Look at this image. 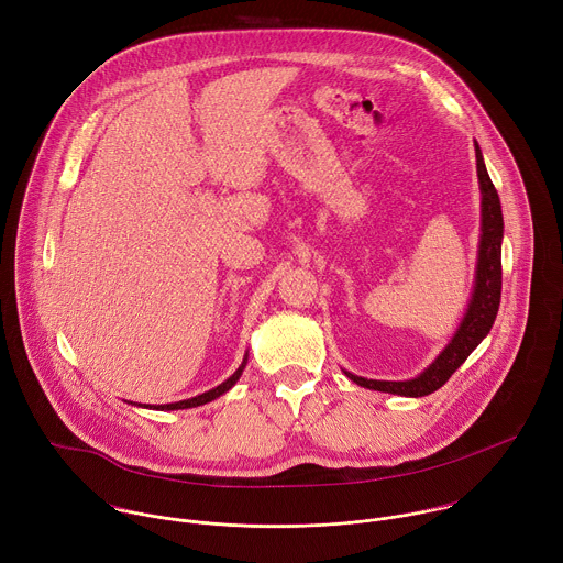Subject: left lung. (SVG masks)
Segmentation results:
<instances>
[{"label": "left lung", "mask_w": 563, "mask_h": 563, "mask_svg": "<svg viewBox=\"0 0 563 563\" xmlns=\"http://www.w3.org/2000/svg\"><path fill=\"white\" fill-rule=\"evenodd\" d=\"M476 155V176L481 189V240H478V258H476V276L470 305L452 341L445 350L434 358V363L423 369L417 378L410 380H374L356 374H347L361 387L378 389L387 394L400 396H428L437 391L445 380L463 365V361L472 354V350L488 336L501 302V238H504V216L499 194L488 176L481 155L478 144L474 142Z\"/></svg>", "instance_id": "obj_1"}]
</instances>
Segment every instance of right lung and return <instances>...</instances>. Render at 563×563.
<instances>
[{
	"label": "right lung",
	"mask_w": 563,
	"mask_h": 563,
	"mask_svg": "<svg viewBox=\"0 0 563 563\" xmlns=\"http://www.w3.org/2000/svg\"><path fill=\"white\" fill-rule=\"evenodd\" d=\"M245 365H247V354H245V358H243V363H240V367L224 380V383H220L218 387H213V389H209V391H205V394H198V396H194V398H187V400H178V404H167V406H157V408H153V410H187V408H198V406H205V404H209V400H213V398H218V396H222L224 391H229L233 385H235V380L240 378V374H243V369H245ZM144 408H148V406H144Z\"/></svg>",
	"instance_id": "add662e5"
}]
</instances>
